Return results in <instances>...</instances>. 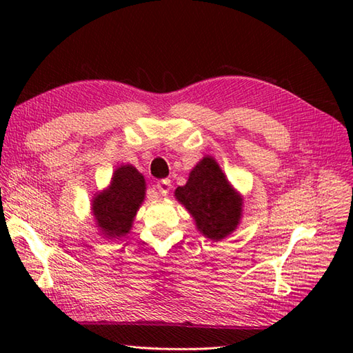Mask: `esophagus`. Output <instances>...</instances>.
<instances>
[{"label":"esophagus","instance_id":"1","mask_svg":"<svg viewBox=\"0 0 353 353\" xmlns=\"http://www.w3.org/2000/svg\"><path fill=\"white\" fill-rule=\"evenodd\" d=\"M156 188L162 194V196H168V192L171 190V181L170 179H162V181L156 183Z\"/></svg>","mask_w":353,"mask_h":353}]
</instances>
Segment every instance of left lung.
<instances>
[{
  "instance_id": "8db88e82",
  "label": "left lung",
  "mask_w": 353,
  "mask_h": 353,
  "mask_svg": "<svg viewBox=\"0 0 353 353\" xmlns=\"http://www.w3.org/2000/svg\"><path fill=\"white\" fill-rule=\"evenodd\" d=\"M174 196L194 216L200 234L209 239H224L241 220L243 197L211 156L203 157L192 168L188 182L179 186Z\"/></svg>"
}]
</instances>
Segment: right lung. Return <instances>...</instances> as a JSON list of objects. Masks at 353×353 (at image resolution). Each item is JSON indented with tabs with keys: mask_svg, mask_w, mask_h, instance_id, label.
Masks as SVG:
<instances>
[{
	"mask_svg": "<svg viewBox=\"0 0 353 353\" xmlns=\"http://www.w3.org/2000/svg\"><path fill=\"white\" fill-rule=\"evenodd\" d=\"M145 199V179L133 165H121L114 171L110 185L92 200V214L106 236L129 234L139 206Z\"/></svg>",
	"mask_w": 353,
	"mask_h": 353,
	"instance_id": "right-lung-1",
	"label": "right lung"
}]
</instances>
